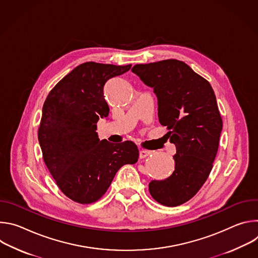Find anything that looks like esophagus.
Wrapping results in <instances>:
<instances>
[{
  "mask_svg": "<svg viewBox=\"0 0 258 258\" xmlns=\"http://www.w3.org/2000/svg\"><path fill=\"white\" fill-rule=\"evenodd\" d=\"M150 154H151V151H147V150H141V151H140V153H139V156H140V158H141V159H143V158L148 157Z\"/></svg>",
  "mask_w": 258,
  "mask_h": 258,
  "instance_id": "1",
  "label": "esophagus"
}]
</instances>
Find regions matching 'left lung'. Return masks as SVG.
<instances>
[{"instance_id": "1", "label": "left lung", "mask_w": 258, "mask_h": 258, "mask_svg": "<svg viewBox=\"0 0 258 258\" xmlns=\"http://www.w3.org/2000/svg\"><path fill=\"white\" fill-rule=\"evenodd\" d=\"M132 71L158 101V118L175 145L174 171L149 183L151 196L165 206L190 200L203 186L215 159L223 120L210 84L185 62L168 59L137 64Z\"/></svg>"}]
</instances>
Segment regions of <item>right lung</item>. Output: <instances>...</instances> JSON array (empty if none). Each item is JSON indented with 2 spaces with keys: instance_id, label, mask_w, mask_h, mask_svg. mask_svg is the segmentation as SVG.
<instances>
[{
  "instance_id": "1",
  "label": "right lung",
  "mask_w": 258,
  "mask_h": 258,
  "mask_svg": "<svg viewBox=\"0 0 258 258\" xmlns=\"http://www.w3.org/2000/svg\"><path fill=\"white\" fill-rule=\"evenodd\" d=\"M132 65L86 62L63 78L48 95L38 138L44 161L59 189L71 200L89 204L100 199L124 164L138 161L135 143L100 141L99 118L107 117L106 82Z\"/></svg>"
}]
</instances>
